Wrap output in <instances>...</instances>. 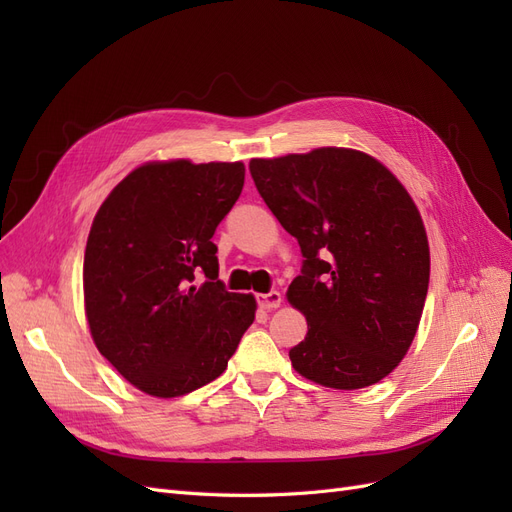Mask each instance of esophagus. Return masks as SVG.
I'll return each instance as SVG.
<instances>
[{"label": "esophagus", "instance_id": "34e87169", "mask_svg": "<svg viewBox=\"0 0 512 512\" xmlns=\"http://www.w3.org/2000/svg\"><path fill=\"white\" fill-rule=\"evenodd\" d=\"M256 301L262 309H275V307H280V303H282V294L277 290H271V292H265V294H256Z\"/></svg>", "mask_w": 512, "mask_h": 512}]
</instances>
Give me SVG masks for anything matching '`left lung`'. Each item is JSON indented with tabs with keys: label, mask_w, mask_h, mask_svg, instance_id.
Returning <instances> with one entry per match:
<instances>
[{
	"label": "left lung",
	"mask_w": 512,
	"mask_h": 512,
	"mask_svg": "<svg viewBox=\"0 0 512 512\" xmlns=\"http://www.w3.org/2000/svg\"><path fill=\"white\" fill-rule=\"evenodd\" d=\"M250 173L286 232L301 275L288 301L307 318L292 367L329 389H363L404 359L429 286L425 226L389 168L367 153L322 147L252 160Z\"/></svg>",
	"instance_id": "obj_1"
}]
</instances>
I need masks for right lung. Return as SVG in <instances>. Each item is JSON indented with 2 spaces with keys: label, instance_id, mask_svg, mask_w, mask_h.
<instances>
[{
  "label": "right lung",
  "instance_id": "add662e5",
  "mask_svg": "<svg viewBox=\"0 0 512 512\" xmlns=\"http://www.w3.org/2000/svg\"><path fill=\"white\" fill-rule=\"evenodd\" d=\"M243 181L241 162H151L96 213L85 312L100 354L136 389L179 397L209 384L254 322L252 294L218 280L211 241Z\"/></svg>",
  "mask_w": 512,
  "mask_h": 512
}]
</instances>
